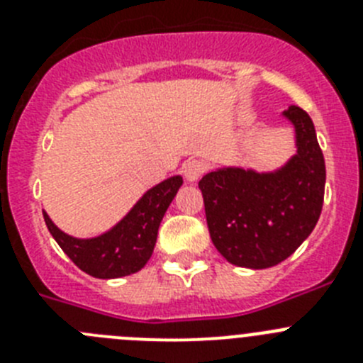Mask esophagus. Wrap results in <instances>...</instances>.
Masks as SVG:
<instances>
[{"mask_svg":"<svg viewBox=\"0 0 363 363\" xmlns=\"http://www.w3.org/2000/svg\"><path fill=\"white\" fill-rule=\"evenodd\" d=\"M205 169H207V165H205L201 160H187V162L184 163V167H182V172H184L187 182L194 184V182H198V179L201 178Z\"/></svg>","mask_w":363,"mask_h":363,"instance_id":"obj_1","label":"esophagus"}]
</instances>
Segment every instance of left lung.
Returning a JSON list of instances; mask_svg holds the SVG:
<instances>
[{"label":"left lung","instance_id":"left-lung-1","mask_svg":"<svg viewBox=\"0 0 363 363\" xmlns=\"http://www.w3.org/2000/svg\"><path fill=\"white\" fill-rule=\"evenodd\" d=\"M296 152L274 171L218 167L200 179L211 240L223 258L267 269L289 258L313 233L323 205L325 162L313 120L291 105Z\"/></svg>","mask_w":363,"mask_h":363}]
</instances>
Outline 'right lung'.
I'll use <instances>...</instances> for the list:
<instances>
[{"instance_id":"right-lung-1","label":"right lung","mask_w":363,"mask_h":363,"mask_svg":"<svg viewBox=\"0 0 363 363\" xmlns=\"http://www.w3.org/2000/svg\"><path fill=\"white\" fill-rule=\"evenodd\" d=\"M184 184L179 174L150 187L116 225L92 238L63 233L43 211L45 223L63 252L83 272L101 280L129 277L142 271L152 256L158 229L176 192Z\"/></svg>"}]
</instances>
